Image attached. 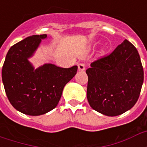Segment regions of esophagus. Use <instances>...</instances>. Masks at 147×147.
<instances>
[{
  "mask_svg": "<svg viewBox=\"0 0 147 147\" xmlns=\"http://www.w3.org/2000/svg\"><path fill=\"white\" fill-rule=\"evenodd\" d=\"M78 68L80 71H84L86 69V64L83 63H80L78 64Z\"/></svg>",
  "mask_w": 147,
  "mask_h": 147,
  "instance_id": "esophagus-1",
  "label": "esophagus"
}]
</instances>
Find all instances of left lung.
<instances>
[{
    "instance_id": "8db88e82",
    "label": "left lung",
    "mask_w": 147,
    "mask_h": 147,
    "mask_svg": "<svg viewBox=\"0 0 147 147\" xmlns=\"http://www.w3.org/2000/svg\"><path fill=\"white\" fill-rule=\"evenodd\" d=\"M86 97L90 107L116 117L129 110L139 99L143 83V67L138 50L124 40L109 55L90 64Z\"/></svg>"
}]
</instances>
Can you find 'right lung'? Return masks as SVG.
<instances>
[{
	"label": "right lung",
	"mask_w": 147,
	"mask_h": 147,
	"mask_svg": "<svg viewBox=\"0 0 147 147\" xmlns=\"http://www.w3.org/2000/svg\"><path fill=\"white\" fill-rule=\"evenodd\" d=\"M46 34L32 35L9 49L2 67V81L9 102L16 109L39 116L56 108L64 86L76 74L75 65L64 68L45 64L34 69L28 61Z\"/></svg>",
	"instance_id": "add662e5"
}]
</instances>
